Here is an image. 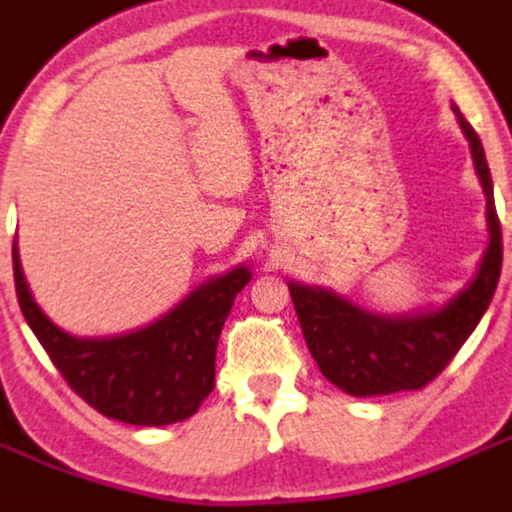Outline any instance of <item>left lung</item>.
<instances>
[{"instance_id":"8db88e82","label":"left lung","mask_w":512,"mask_h":512,"mask_svg":"<svg viewBox=\"0 0 512 512\" xmlns=\"http://www.w3.org/2000/svg\"><path fill=\"white\" fill-rule=\"evenodd\" d=\"M487 197L489 242L474 278L442 307L380 315L322 286L289 281L291 302L320 372L356 398L419 390L435 380L487 312L502 270V231L487 156L474 127L453 106Z\"/></svg>"}]
</instances>
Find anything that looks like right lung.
<instances>
[{"mask_svg": "<svg viewBox=\"0 0 512 512\" xmlns=\"http://www.w3.org/2000/svg\"><path fill=\"white\" fill-rule=\"evenodd\" d=\"M17 302L54 367L85 403L109 419L166 427L190 419L216 382V346L236 294L252 281L247 265L213 276L145 328L80 338L38 307L12 244Z\"/></svg>", "mask_w": 512, "mask_h": 512, "instance_id": "obj_1", "label": "right lung"}]
</instances>
